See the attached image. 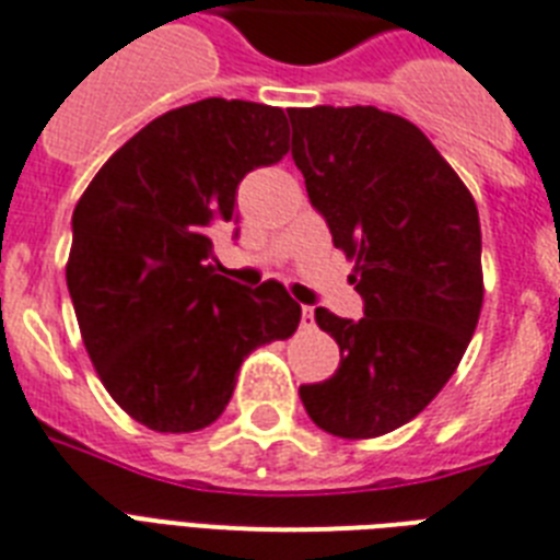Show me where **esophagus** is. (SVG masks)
<instances>
[{
	"instance_id": "1",
	"label": "esophagus",
	"mask_w": 560,
	"mask_h": 560,
	"mask_svg": "<svg viewBox=\"0 0 560 560\" xmlns=\"http://www.w3.org/2000/svg\"><path fill=\"white\" fill-rule=\"evenodd\" d=\"M301 324L306 326V329H312V326H315V308H312V306H303Z\"/></svg>"
}]
</instances>
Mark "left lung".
<instances>
[{
	"instance_id": "obj_1",
	"label": "left lung",
	"mask_w": 560,
	"mask_h": 560,
	"mask_svg": "<svg viewBox=\"0 0 560 560\" xmlns=\"http://www.w3.org/2000/svg\"><path fill=\"white\" fill-rule=\"evenodd\" d=\"M292 159L335 248L355 259L364 317L315 308L338 341L332 378L301 384L312 422L341 440L382 436L445 387L482 308V236L463 178L410 120L375 106L289 112Z\"/></svg>"
}]
</instances>
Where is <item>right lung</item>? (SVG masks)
I'll return each instance as SVG.
<instances>
[{
    "label": "right lung",
    "instance_id": "add662e5",
    "mask_svg": "<svg viewBox=\"0 0 560 560\" xmlns=\"http://www.w3.org/2000/svg\"><path fill=\"white\" fill-rule=\"evenodd\" d=\"M285 153L283 109L205 97L150 120L80 196L66 266L80 335L103 387L150 431L217 422L248 352L301 324L283 283L245 289L213 266L245 173Z\"/></svg>",
    "mask_w": 560,
    "mask_h": 560
}]
</instances>
